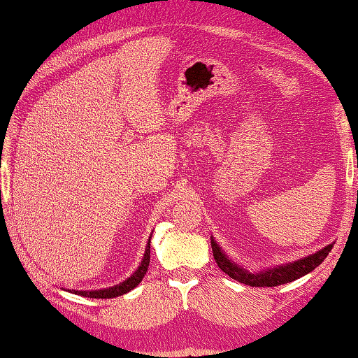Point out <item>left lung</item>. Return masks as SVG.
<instances>
[{
	"instance_id": "obj_1",
	"label": "left lung",
	"mask_w": 358,
	"mask_h": 358,
	"mask_svg": "<svg viewBox=\"0 0 358 358\" xmlns=\"http://www.w3.org/2000/svg\"><path fill=\"white\" fill-rule=\"evenodd\" d=\"M210 241H212L213 257L215 262L218 264V267L222 268L224 273H228L229 277L234 278V280L251 287H277L283 285V283L296 280V278L315 271V268L327 257V254L331 252L332 246H334V243H331L327 244V246L321 248L320 251L308 254V256L296 259V261L280 264V266L266 267L262 268V271L252 272L246 267L239 266V264L234 262L231 257H228L223 249L220 248V244L215 241L213 236H210Z\"/></svg>"
}]
</instances>
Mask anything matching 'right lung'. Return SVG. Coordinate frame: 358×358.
<instances>
[{
    "label": "right lung",
    "mask_w": 358,
    "mask_h": 358,
    "mask_svg": "<svg viewBox=\"0 0 358 358\" xmlns=\"http://www.w3.org/2000/svg\"><path fill=\"white\" fill-rule=\"evenodd\" d=\"M150 243H151V236L148 239V243H146L143 259H141L138 268H136V271L131 273L129 278H125L124 282L117 283V285H114V287L101 288V290H68V292L75 293V295H80V296H86V298H115V296L125 295V293H129L130 290H134V288L138 285L141 280H143L145 273L148 272V266H150Z\"/></svg>",
    "instance_id": "add662e5"
}]
</instances>
